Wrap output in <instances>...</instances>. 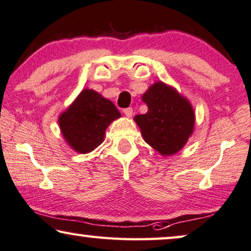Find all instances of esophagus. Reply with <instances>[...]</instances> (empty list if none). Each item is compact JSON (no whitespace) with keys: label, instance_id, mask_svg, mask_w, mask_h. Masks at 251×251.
I'll return each mask as SVG.
<instances>
[{"label":"esophagus","instance_id":"1","mask_svg":"<svg viewBox=\"0 0 251 251\" xmlns=\"http://www.w3.org/2000/svg\"><path fill=\"white\" fill-rule=\"evenodd\" d=\"M123 113L126 114V117L130 118V117H132V114H133V110H132L131 107H126V108H125V110H123Z\"/></svg>","mask_w":251,"mask_h":251}]
</instances>
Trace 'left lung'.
<instances>
[{
  "label": "left lung",
  "mask_w": 251,
  "mask_h": 251,
  "mask_svg": "<svg viewBox=\"0 0 251 251\" xmlns=\"http://www.w3.org/2000/svg\"><path fill=\"white\" fill-rule=\"evenodd\" d=\"M143 100L148 111L136 115L134 121L145 141L162 155L176 154L194 131L195 113L190 103L161 81L150 87Z\"/></svg>",
  "instance_id": "obj_1"
}]
</instances>
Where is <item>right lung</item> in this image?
Instances as JSON below:
<instances>
[{
    "label": "right lung",
    "mask_w": 251,
    "mask_h": 251,
    "mask_svg": "<svg viewBox=\"0 0 251 251\" xmlns=\"http://www.w3.org/2000/svg\"><path fill=\"white\" fill-rule=\"evenodd\" d=\"M120 117L121 114L111 100L95 90L85 89L60 115L59 126L72 150L86 154L103 143L108 125Z\"/></svg>",
    "instance_id": "add662e5"
}]
</instances>
